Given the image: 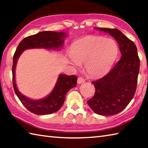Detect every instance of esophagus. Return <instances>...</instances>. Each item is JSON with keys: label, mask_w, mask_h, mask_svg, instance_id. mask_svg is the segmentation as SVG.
<instances>
[{"label": "esophagus", "mask_w": 148, "mask_h": 148, "mask_svg": "<svg viewBox=\"0 0 148 148\" xmlns=\"http://www.w3.org/2000/svg\"><path fill=\"white\" fill-rule=\"evenodd\" d=\"M84 79H83V78H81V77H78V79H77V84H81V83H84Z\"/></svg>", "instance_id": "obj_1"}]
</instances>
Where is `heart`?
Returning <instances> with one entry per match:
<instances>
[{"label": "heart", "mask_w": 148, "mask_h": 148, "mask_svg": "<svg viewBox=\"0 0 148 148\" xmlns=\"http://www.w3.org/2000/svg\"><path fill=\"white\" fill-rule=\"evenodd\" d=\"M118 54V47L113 39L90 36L72 45L67 60L75 68H79L84 63L88 73L98 76L111 68Z\"/></svg>", "instance_id": "obj_1"}]
</instances>
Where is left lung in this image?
I'll return each instance as SVG.
<instances>
[{"instance_id": "1", "label": "left lung", "mask_w": 148, "mask_h": 148, "mask_svg": "<svg viewBox=\"0 0 148 148\" xmlns=\"http://www.w3.org/2000/svg\"><path fill=\"white\" fill-rule=\"evenodd\" d=\"M109 34L119 44L121 56L108 74L92 82L95 95L87 103L94 112L112 116L122 111L133 99L136 91L140 60L133 41L117 29L97 28Z\"/></svg>"}]
</instances>
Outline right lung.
I'll use <instances>...</instances> for the list:
<instances>
[{"label":"right lung","instance_id":"add662e5","mask_svg":"<svg viewBox=\"0 0 148 148\" xmlns=\"http://www.w3.org/2000/svg\"><path fill=\"white\" fill-rule=\"evenodd\" d=\"M67 36L65 32L43 31L27 37L19 44L13 56L12 67V83L15 93L23 105L36 114L45 115L54 113L64 104L68 91L77 84L76 76L60 74L54 88L49 95L42 99H30L21 94L17 88L15 81V69L18 60L25 50L34 48H43L49 50H58L64 46V38Z\"/></svg>","mask_w":148,"mask_h":148}]
</instances>
